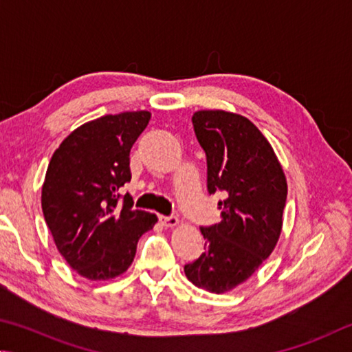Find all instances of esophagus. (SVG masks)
I'll return each mask as SVG.
<instances>
[{"label":"esophagus","mask_w":352,"mask_h":352,"mask_svg":"<svg viewBox=\"0 0 352 352\" xmlns=\"http://www.w3.org/2000/svg\"><path fill=\"white\" fill-rule=\"evenodd\" d=\"M160 223H162L165 227H175L177 223H179V219L175 214H170V217H160Z\"/></svg>","instance_id":"esophagus-1"}]
</instances>
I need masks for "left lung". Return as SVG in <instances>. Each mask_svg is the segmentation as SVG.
Segmentation results:
<instances>
[{"label": "left lung", "mask_w": 352, "mask_h": 352, "mask_svg": "<svg viewBox=\"0 0 352 352\" xmlns=\"http://www.w3.org/2000/svg\"><path fill=\"white\" fill-rule=\"evenodd\" d=\"M196 139L207 157V190L223 193L221 223L202 226L204 254L184 266L208 292L241 285L272 254L287 198L286 176L272 146L249 119L226 111H198Z\"/></svg>", "instance_id": "left-lung-1"}]
</instances>
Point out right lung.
Wrapping results in <instances>:
<instances>
[{
	"mask_svg": "<svg viewBox=\"0 0 352 352\" xmlns=\"http://www.w3.org/2000/svg\"><path fill=\"white\" fill-rule=\"evenodd\" d=\"M151 114L133 111L85 123L61 142L49 162L41 208L61 256L92 281L131 266L139 238L157 217L133 210L119 190L131 181L129 151Z\"/></svg>",
	"mask_w": 352,
	"mask_h": 352,
	"instance_id": "add662e5",
	"label": "right lung"
}]
</instances>
